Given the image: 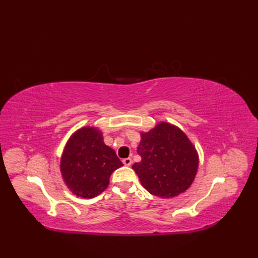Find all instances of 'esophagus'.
Instances as JSON below:
<instances>
[{
    "mask_svg": "<svg viewBox=\"0 0 258 258\" xmlns=\"http://www.w3.org/2000/svg\"><path fill=\"white\" fill-rule=\"evenodd\" d=\"M122 162H123V165L124 166H131V163H132V159L131 158H124V159H122Z\"/></svg>",
    "mask_w": 258,
    "mask_h": 258,
    "instance_id": "34e87169",
    "label": "esophagus"
}]
</instances>
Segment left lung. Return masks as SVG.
Masks as SVG:
<instances>
[{
	"label": "left lung",
	"instance_id": "8db88e82",
	"mask_svg": "<svg viewBox=\"0 0 258 258\" xmlns=\"http://www.w3.org/2000/svg\"><path fill=\"white\" fill-rule=\"evenodd\" d=\"M136 171L144 188L154 196L173 198L191 185L198 169V154L189 139L177 127L160 122L141 134Z\"/></svg>",
	"mask_w": 258,
	"mask_h": 258
}]
</instances>
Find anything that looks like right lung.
Segmentation results:
<instances>
[{
    "label": "right lung",
    "instance_id": "1",
    "mask_svg": "<svg viewBox=\"0 0 258 258\" xmlns=\"http://www.w3.org/2000/svg\"><path fill=\"white\" fill-rule=\"evenodd\" d=\"M121 166L115 151L104 144L102 132L84 127L70 138L62 154L60 170L73 194L93 198L106 189L111 174Z\"/></svg>",
    "mask_w": 258,
    "mask_h": 258
}]
</instances>
